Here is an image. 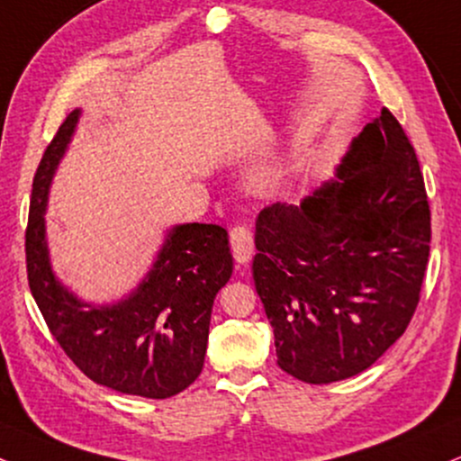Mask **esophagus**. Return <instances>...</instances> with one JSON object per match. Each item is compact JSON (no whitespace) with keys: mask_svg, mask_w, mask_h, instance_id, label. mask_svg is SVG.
I'll return each instance as SVG.
<instances>
[{"mask_svg":"<svg viewBox=\"0 0 461 461\" xmlns=\"http://www.w3.org/2000/svg\"><path fill=\"white\" fill-rule=\"evenodd\" d=\"M230 248L232 257L240 265H246L252 258V248H254V237L249 226L246 224H235L230 229Z\"/></svg>","mask_w":461,"mask_h":461,"instance_id":"obj_1","label":"esophagus"}]
</instances>
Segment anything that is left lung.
Segmentation results:
<instances>
[{
  "instance_id": "8db88e82",
  "label": "left lung",
  "mask_w": 461,
  "mask_h": 461,
  "mask_svg": "<svg viewBox=\"0 0 461 461\" xmlns=\"http://www.w3.org/2000/svg\"><path fill=\"white\" fill-rule=\"evenodd\" d=\"M431 220L414 147L389 109L352 140L338 181L257 220L252 276L277 366L310 384L355 376L411 325Z\"/></svg>"
}]
</instances>
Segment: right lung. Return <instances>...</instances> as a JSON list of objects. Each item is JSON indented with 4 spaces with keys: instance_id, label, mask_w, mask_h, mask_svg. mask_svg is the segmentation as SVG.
Instances as JSON below:
<instances>
[{
    "instance_id": "obj_1",
    "label": "right lung",
    "mask_w": 461,
    "mask_h": 461,
    "mask_svg": "<svg viewBox=\"0 0 461 461\" xmlns=\"http://www.w3.org/2000/svg\"><path fill=\"white\" fill-rule=\"evenodd\" d=\"M72 111L42 153L25 230L27 282L49 331L94 383L126 395H177L201 374L215 294L232 276L229 232L218 224L170 230L139 291L111 308H89L55 280L44 241L49 184L77 126Z\"/></svg>"
}]
</instances>
